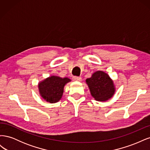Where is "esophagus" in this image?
<instances>
[{
  "label": "esophagus",
  "instance_id": "obj_1",
  "mask_svg": "<svg viewBox=\"0 0 150 150\" xmlns=\"http://www.w3.org/2000/svg\"><path fill=\"white\" fill-rule=\"evenodd\" d=\"M72 79L73 81H81L82 80V78L81 77H78V76H73L72 77Z\"/></svg>",
  "mask_w": 150,
  "mask_h": 150
}]
</instances>
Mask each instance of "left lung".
<instances>
[{"label": "left lung", "instance_id": "8db88e82", "mask_svg": "<svg viewBox=\"0 0 150 150\" xmlns=\"http://www.w3.org/2000/svg\"><path fill=\"white\" fill-rule=\"evenodd\" d=\"M92 96L97 101L108 100L114 94L115 89L110 77L103 71H97L86 79Z\"/></svg>", "mask_w": 150, "mask_h": 150}]
</instances>
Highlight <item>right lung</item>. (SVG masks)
<instances>
[{"instance_id":"right-lung-1","label":"right lung","mask_w":150,"mask_h":150,"mask_svg":"<svg viewBox=\"0 0 150 150\" xmlns=\"http://www.w3.org/2000/svg\"><path fill=\"white\" fill-rule=\"evenodd\" d=\"M71 79L52 76L46 78L39 84V90L40 96L45 100L51 103L59 101L62 98L64 87Z\"/></svg>"}]
</instances>
